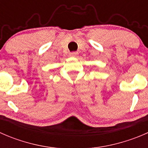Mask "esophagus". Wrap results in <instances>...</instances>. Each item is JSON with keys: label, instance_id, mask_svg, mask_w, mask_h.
Instances as JSON below:
<instances>
[{"label": "esophagus", "instance_id": "obj_1", "mask_svg": "<svg viewBox=\"0 0 148 148\" xmlns=\"http://www.w3.org/2000/svg\"><path fill=\"white\" fill-rule=\"evenodd\" d=\"M69 56H71V57H77L78 56V53L77 52H71V53H69Z\"/></svg>", "mask_w": 148, "mask_h": 148}]
</instances>
